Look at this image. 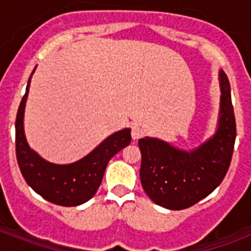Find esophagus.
Here are the masks:
<instances>
[{
    "instance_id": "esophagus-1",
    "label": "esophagus",
    "mask_w": 251,
    "mask_h": 251,
    "mask_svg": "<svg viewBox=\"0 0 251 251\" xmlns=\"http://www.w3.org/2000/svg\"><path fill=\"white\" fill-rule=\"evenodd\" d=\"M143 133H145V130L139 125H134L133 129H131V137H133V139H139L143 135Z\"/></svg>"
}]
</instances>
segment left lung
Wrapping results in <instances>:
<instances>
[{
	"label": "left lung",
	"instance_id": "left-lung-1",
	"mask_svg": "<svg viewBox=\"0 0 251 251\" xmlns=\"http://www.w3.org/2000/svg\"><path fill=\"white\" fill-rule=\"evenodd\" d=\"M219 80L220 113L214 137L191 151L176 149L157 138L146 137L138 142L143 190L151 201L168 210L194 206L222 183L228 172L236 141V120L229 80L223 70Z\"/></svg>",
	"mask_w": 251,
	"mask_h": 251
}]
</instances>
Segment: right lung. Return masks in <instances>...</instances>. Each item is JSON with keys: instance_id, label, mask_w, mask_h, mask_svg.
Masks as SVG:
<instances>
[{"instance_id": "obj_1", "label": "right lung", "mask_w": 251, "mask_h": 251, "mask_svg": "<svg viewBox=\"0 0 251 251\" xmlns=\"http://www.w3.org/2000/svg\"><path fill=\"white\" fill-rule=\"evenodd\" d=\"M29 82L31 76L15 120V152L19 169L25 182L48 202L65 207L79 206L96 194L110 159L130 145V129L109 135L94 151L75 163L64 165L49 163L29 149L25 141L23 117Z\"/></svg>"}]
</instances>
